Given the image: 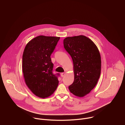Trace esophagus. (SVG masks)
I'll use <instances>...</instances> for the list:
<instances>
[{
  "label": "esophagus",
  "instance_id": "esophagus-1",
  "mask_svg": "<svg viewBox=\"0 0 125 125\" xmlns=\"http://www.w3.org/2000/svg\"><path fill=\"white\" fill-rule=\"evenodd\" d=\"M61 75V77H64V76L66 75V73H62Z\"/></svg>",
  "mask_w": 125,
  "mask_h": 125
}]
</instances>
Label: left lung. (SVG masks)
I'll return each instance as SVG.
<instances>
[{"mask_svg":"<svg viewBox=\"0 0 125 125\" xmlns=\"http://www.w3.org/2000/svg\"><path fill=\"white\" fill-rule=\"evenodd\" d=\"M64 47L72 58L74 81L69 86L70 92L82 97L95 86L101 73L100 53L95 43L84 35L67 37Z\"/></svg>","mask_w":125,"mask_h":125,"instance_id":"left-lung-1","label":"left lung"}]
</instances>
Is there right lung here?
Instances as JSON below:
<instances>
[{
	"mask_svg": "<svg viewBox=\"0 0 125 125\" xmlns=\"http://www.w3.org/2000/svg\"><path fill=\"white\" fill-rule=\"evenodd\" d=\"M60 37L39 35L26 45L23 54L22 69L25 83L38 97L47 98L56 90L59 81L52 73L50 55Z\"/></svg>",
	"mask_w": 125,
	"mask_h": 125,
	"instance_id": "1",
	"label": "right lung"
}]
</instances>
